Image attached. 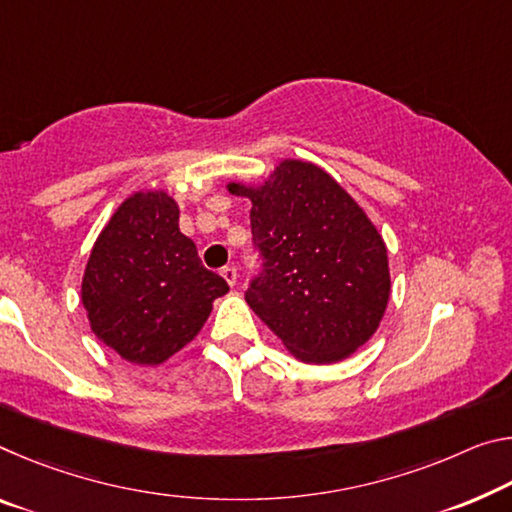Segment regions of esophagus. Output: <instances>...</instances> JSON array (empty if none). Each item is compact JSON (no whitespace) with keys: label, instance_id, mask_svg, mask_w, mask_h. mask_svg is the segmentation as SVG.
<instances>
[{"label":"esophagus","instance_id":"obj_1","mask_svg":"<svg viewBox=\"0 0 512 512\" xmlns=\"http://www.w3.org/2000/svg\"><path fill=\"white\" fill-rule=\"evenodd\" d=\"M221 275H223V280H225L230 287L237 285L239 275H237V269H234V266H225V269H221Z\"/></svg>","mask_w":512,"mask_h":512}]
</instances>
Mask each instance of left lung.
<instances>
[{
	"label": "left lung",
	"mask_w": 512,
	"mask_h": 512,
	"mask_svg": "<svg viewBox=\"0 0 512 512\" xmlns=\"http://www.w3.org/2000/svg\"><path fill=\"white\" fill-rule=\"evenodd\" d=\"M250 200L264 271L246 303L305 364L342 362L383 321L392 278L378 227L335 177L282 159L262 182H230Z\"/></svg>",
	"instance_id": "8db88e82"
}]
</instances>
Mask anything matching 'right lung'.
I'll list each match as a JSON object with an SVG mask.
<instances>
[{
  "instance_id": "right-lung-1",
  "label": "right lung",
  "mask_w": 512,
  "mask_h": 512,
  "mask_svg": "<svg viewBox=\"0 0 512 512\" xmlns=\"http://www.w3.org/2000/svg\"><path fill=\"white\" fill-rule=\"evenodd\" d=\"M227 291L180 232V205L166 189L134 191L120 202L81 278L93 335L141 367H159L193 342Z\"/></svg>"
}]
</instances>
